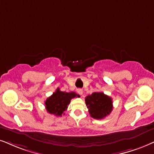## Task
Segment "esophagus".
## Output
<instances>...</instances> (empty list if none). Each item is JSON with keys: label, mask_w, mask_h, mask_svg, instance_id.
Returning a JSON list of instances; mask_svg holds the SVG:
<instances>
[{"label": "esophagus", "mask_w": 154, "mask_h": 154, "mask_svg": "<svg viewBox=\"0 0 154 154\" xmlns=\"http://www.w3.org/2000/svg\"><path fill=\"white\" fill-rule=\"evenodd\" d=\"M77 93H78V94H80V95L83 94V90L82 89H77Z\"/></svg>", "instance_id": "esophagus-1"}]
</instances>
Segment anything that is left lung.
I'll return each mask as SVG.
<instances>
[{
	"instance_id": "8db88e82",
	"label": "left lung",
	"mask_w": 154,
	"mask_h": 154,
	"mask_svg": "<svg viewBox=\"0 0 154 154\" xmlns=\"http://www.w3.org/2000/svg\"><path fill=\"white\" fill-rule=\"evenodd\" d=\"M89 113L92 118L102 119L112 112V99L103 92H94L85 98Z\"/></svg>"
}]
</instances>
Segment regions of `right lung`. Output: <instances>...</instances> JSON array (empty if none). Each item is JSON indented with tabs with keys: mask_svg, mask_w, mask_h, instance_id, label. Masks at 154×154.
Masks as SVG:
<instances>
[{
	"mask_svg": "<svg viewBox=\"0 0 154 154\" xmlns=\"http://www.w3.org/2000/svg\"><path fill=\"white\" fill-rule=\"evenodd\" d=\"M79 96V95L74 91H61L60 88H57L55 92L45 100V108L50 114L57 116H62L63 114H65L64 112L67 110L72 99Z\"/></svg>",
	"mask_w": 154,
	"mask_h": 154,
	"instance_id": "obj_1",
	"label": "right lung"
}]
</instances>
